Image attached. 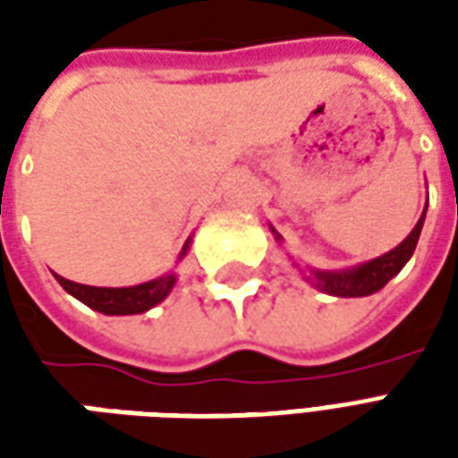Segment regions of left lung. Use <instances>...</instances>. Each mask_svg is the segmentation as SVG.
<instances>
[{"label":"left lung","instance_id":"left-lung-1","mask_svg":"<svg viewBox=\"0 0 458 458\" xmlns=\"http://www.w3.org/2000/svg\"><path fill=\"white\" fill-rule=\"evenodd\" d=\"M424 213H427V208H424ZM424 213L422 218L417 220L412 233L397 248L390 250L387 255L370 259V262H365L360 267L345 269V272H314V284L321 292L334 294V297H368V294H373L377 289H383L407 265V259L412 258L420 233H422Z\"/></svg>","mask_w":458,"mask_h":458}]
</instances>
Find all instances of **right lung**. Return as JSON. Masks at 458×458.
<instances>
[{
	"label": "right lung",
	"instance_id": "right-lung-1",
	"mask_svg": "<svg viewBox=\"0 0 458 458\" xmlns=\"http://www.w3.org/2000/svg\"><path fill=\"white\" fill-rule=\"evenodd\" d=\"M186 252V248H183ZM181 252V255H183ZM58 284L73 294L78 301H83L85 307L95 309L100 314H110V317H124V314H141L147 309L157 307L161 299L166 297L174 287L176 277L174 275H164L159 279H151V282H144V284H137V287H88V284H78V282H71V279L55 275Z\"/></svg>",
	"mask_w": 458,
	"mask_h": 458
}]
</instances>
